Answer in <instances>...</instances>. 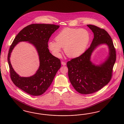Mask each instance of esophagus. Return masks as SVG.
Masks as SVG:
<instances>
[{"instance_id": "1", "label": "esophagus", "mask_w": 124, "mask_h": 124, "mask_svg": "<svg viewBox=\"0 0 124 124\" xmlns=\"http://www.w3.org/2000/svg\"><path fill=\"white\" fill-rule=\"evenodd\" d=\"M61 64L63 65H66V63H65V62H63V61H62L61 62Z\"/></svg>"}]
</instances>
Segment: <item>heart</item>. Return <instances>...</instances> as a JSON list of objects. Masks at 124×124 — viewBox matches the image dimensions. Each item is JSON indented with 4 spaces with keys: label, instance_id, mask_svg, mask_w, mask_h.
<instances>
[{
    "label": "heart",
    "instance_id": "b5f03b06",
    "mask_svg": "<svg viewBox=\"0 0 124 124\" xmlns=\"http://www.w3.org/2000/svg\"><path fill=\"white\" fill-rule=\"evenodd\" d=\"M91 36L87 30L66 28L62 30L55 37L56 41L48 43L49 49L54 56L60 57L62 48L69 58H78L84 53L90 41Z\"/></svg>",
    "mask_w": 124,
    "mask_h": 124
}]
</instances>
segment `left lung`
Segmentation results:
<instances>
[{
    "label": "left lung",
    "mask_w": 124,
    "mask_h": 124,
    "mask_svg": "<svg viewBox=\"0 0 124 124\" xmlns=\"http://www.w3.org/2000/svg\"><path fill=\"white\" fill-rule=\"evenodd\" d=\"M87 26L94 34L90 46L82 55L67 63L71 84L83 94L94 93L109 82L116 58L112 39L106 31L93 25ZM103 44L108 46V55L104 62L96 65L91 62V56L97 47Z\"/></svg>",
    "instance_id": "8db88e82"
}]
</instances>
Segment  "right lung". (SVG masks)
Wrapping results in <instances>:
<instances>
[{"mask_svg": "<svg viewBox=\"0 0 124 124\" xmlns=\"http://www.w3.org/2000/svg\"><path fill=\"white\" fill-rule=\"evenodd\" d=\"M59 25L51 24H31L24 27L16 36L10 47L8 62L10 76L14 85L33 96L43 94L53 81L61 67L60 60L50 53L48 42ZM20 41H27L36 48L39 57L40 66L36 73L30 77H20L13 69L10 57L15 46Z\"/></svg>", "mask_w": 124, "mask_h": 124, "instance_id": "obj_1", "label": "right lung"}]
</instances>
